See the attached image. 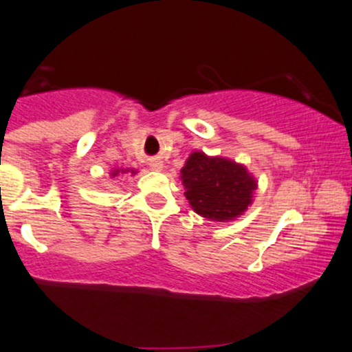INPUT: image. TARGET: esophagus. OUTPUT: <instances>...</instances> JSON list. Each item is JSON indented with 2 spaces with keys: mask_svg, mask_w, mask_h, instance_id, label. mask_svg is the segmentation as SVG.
<instances>
[{
  "mask_svg": "<svg viewBox=\"0 0 352 352\" xmlns=\"http://www.w3.org/2000/svg\"><path fill=\"white\" fill-rule=\"evenodd\" d=\"M151 168H152V170H162V168H164L162 160H159V159L151 160Z\"/></svg>",
  "mask_w": 352,
  "mask_h": 352,
  "instance_id": "obj_1",
  "label": "esophagus"
}]
</instances>
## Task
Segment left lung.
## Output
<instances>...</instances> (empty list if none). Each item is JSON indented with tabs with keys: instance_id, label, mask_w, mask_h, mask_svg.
Instances as JSON below:
<instances>
[{
	"instance_id": "obj_1",
	"label": "left lung",
	"mask_w": 352,
	"mask_h": 352,
	"mask_svg": "<svg viewBox=\"0 0 352 352\" xmlns=\"http://www.w3.org/2000/svg\"><path fill=\"white\" fill-rule=\"evenodd\" d=\"M185 198L195 213L217 223L239 218L252 205L257 180L243 164L193 151L180 170Z\"/></svg>"
}]
</instances>
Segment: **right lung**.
Masks as SVG:
<instances>
[{"label":"right lung","mask_w":352,"mask_h":352,"mask_svg":"<svg viewBox=\"0 0 352 352\" xmlns=\"http://www.w3.org/2000/svg\"><path fill=\"white\" fill-rule=\"evenodd\" d=\"M135 175L138 173V170L135 168H122V167H114L111 172H109V177L111 179H116V177H121V175Z\"/></svg>","instance_id":"add662e5"}]
</instances>
